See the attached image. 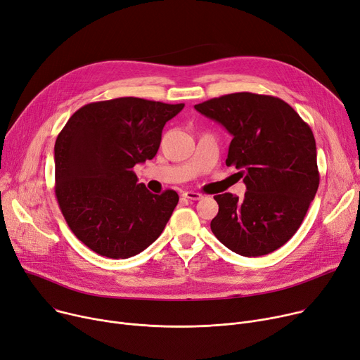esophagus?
Listing matches in <instances>:
<instances>
[{
  "mask_svg": "<svg viewBox=\"0 0 360 360\" xmlns=\"http://www.w3.org/2000/svg\"><path fill=\"white\" fill-rule=\"evenodd\" d=\"M182 197L186 198V200H191V201H198V200L202 198V195L200 193H195V191H186V193L182 194Z\"/></svg>",
  "mask_w": 360,
  "mask_h": 360,
  "instance_id": "1",
  "label": "esophagus"
}]
</instances>
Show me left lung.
Segmentation results:
<instances>
[{
  "label": "left lung",
  "instance_id": "obj_1",
  "mask_svg": "<svg viewBox=\"0 0 360 360\" xmlns=\"http://www.w3.org/2000/svg\"><path fill=\"white\" fill-rule=\"evenodd\" d=\"M232 134L226 165L243 178V200L226 193L214 200L210 228L231 251L259 257L283 247L299 229L318 185L311 127L285 101L250 91L231 93L194 106Z\"/></svg>",
  "mask_w": 360,
  "mask_h": 360
}]
</instances>
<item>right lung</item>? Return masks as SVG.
<instances>
[{"instance_id": "1", "label": "right lung", "mask_w": 360, "mask_h": 360, "mask_svg": "<svg viewBox=\"0 0 360 360\" xmlns=\"http://www.w3.org/2000/svg\"><path fill=\"white\" fill-rule=\"evenodd\" d=\"M185 105L140 98L91 102L55 141V195L71 232L102 257H134L163 232L179 197L137 184V163L158 153L165 124Z\"/></svg>"}]
</instances>
